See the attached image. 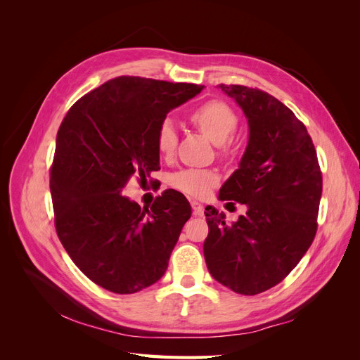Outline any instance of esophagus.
Returning a JSON list of instances; mask_svg holds the SVG:
<instances>
[{
    "label": "esophagus",
    "instance_id": "34e87169",
    "mask_svg": "<svg viewBox=\"0 0 360 360\" xmlns=\"http://www.w3.org/2000/svg\"><path fill=\"white\" fill-rule=\"evenodd\" d=\"M191 205H192V210H193V214H195V216H202V213H204V207H202V204H201V202H198V201H192V202H191Z\"/></svg>",
    "mask_w": 360,
    "mask_h": 360
}]
</instances>
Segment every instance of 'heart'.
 <instances>
[{
  "label": "heart",
  "mask_w": 360,
  "mask_h": 360,
  "mask_svg": "<svg viewBox=\"0 0 360 360\" xmlns=\"http://www.w3.org/2000/svg\"><path fill=\"white\" fill-rule=\"evenodd\" d=\"M191 122L213 144L222 146L237 130L238 120L230 106L219 101L201 105L191 114ZM177 130L169 120L162 122L158 129L156 144L162 156L171 158L177 148ZM219 181V176L212 169L189 168L174 174L172 186L191 197H205Z\"/></svg>",
  "instance_id": "obj_1"
}]
</instances>
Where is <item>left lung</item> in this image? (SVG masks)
I'll use <instances>...</instances> for the list:
<instances>
[{"mask_svg":"<svg viewBox=\"0 0 360 360\" xmlns=\"http://www.w3.org/2000/svg\"><path fill=\"white\" fill-rule=\"evenodd\" d=\"M219 89L242 108L249 126L246 150L219 200L246 204L248 212L228 225L224 213L205 207L204 258L217 282L254 296L279 284L307 254L317 233L323 179L307 127L284 103L245 85Z\"/></svg>","mask_w":360,"mask_h":360,"instance_id":"left-lung-1","label":"left lung"}]
</instances>
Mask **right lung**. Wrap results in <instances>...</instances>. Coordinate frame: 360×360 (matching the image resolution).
Segmentation results:
<instances>
[{"instance_id":"obj_1","label":"right lung","mask_w":360,"mask_h":360,"mask_svg":"<svg viewBox=\"0 0 360 360\" xmlns=\"http://www.w3.org/2000/svg\"><path fill=\"white\" fill-rule=\"evenodd\" d=\"M204 85L118 76L82 96L64 117L51 168L56 230L94 284L132 294L168 267L189 201L165 191L148 209L122 195L132 177L158 171V129Z\"/></svg>"}]
</instances>
